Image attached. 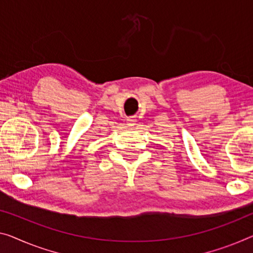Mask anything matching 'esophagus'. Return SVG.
<instances>
[{
	"instance_id": "34e87169",
	"label": "esophagus",
	"mask_w": 253,
	"mask_h": 253,
	"mask_svg": "<svg viewBox=\"0 0 253 253\" xmlns=\"http://www.w3.org/2000/svg\"><path fill=\"white\" fill-rule=\"evenodd\" d=\"M135 124H137V120L133 119V118L127 119V126H135Z\"/></svg>"
}]
</instances>
